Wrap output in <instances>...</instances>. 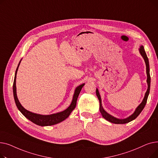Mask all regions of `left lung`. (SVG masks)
<instances>
[{
  "instance_id": "1",
  "label": "left lung",
  "mask_w": 158,
  "mask_h": 158,
  "mask_svg": "<svg viewBox=\"0 0 158 158\" xmlns=\"http://www.w3.org/2000/svg\"><path fill=\"white\" fill-rule=\"evenodd\" d=\"M139 51L140 54L142 55V56L143 57V58L144 59V61L145 62V64H146V72H147V85H148V88H147V90L145 94V97L143 99V101L137 107L136 110L135 111V112L132 113L131 116H129V117L124 118V119H119L117 118H115L113 116H111V114H110L109 113H107L102 107V101H101V97L100 94H99L98 90L97 88L96 89V95L98 98L99 101V103H100V112L101 113L102 117L104 118H105L106 120L109 121L111 123H116V124H123V123H128L132 120H135L138 116L140 114V113L142 111V110H143L144 107L147 103V98L149 94V92H150V87H151V76H150V69H149V63H148V60L147 56L146 54V52L145 51L144 47H143V45H141L139 48Z\"/></svg>"
}]
</instances>
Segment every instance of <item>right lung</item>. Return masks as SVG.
<instances>
[{
	"mask_svg": "<svg viewBox=\"0 0 158 158\" xmlns=\"http://www.w3.org/2000/svg\"><path fill=\"white\" fill-rule=\"evenodd\" d=\"M22 60L20 61L19 65L16 68L15 75V79L13 82V96L15 98V104L16 105V107L19 109V110L22 113L23 116H25L27 119H29L30 121L33 122L34 123L36 124V125L40 126H52L57 124L58 123H60L62 121L64 120L66 118H67L72 111L75 109V107L76 106L77 104V100L78 96L80 94V92L81 91L82 88L84 86L85 83L82 84L77 86L76 89H75L74 94L73 96L72 101L68 107L67 109L65 110L57 113H54L52 114H48V115H43V114H40L32 113L27 110H26L24 107L21 105L20 103L19 99L17 98V95H16V73H17L19 66L20 65V63L21 62Z\"/></svg>",
	"mask_w": 158,
	"mask_h": 158,
	"instance_id": "right-lung-1",
	"label": "right lung"
}]
</instances>
